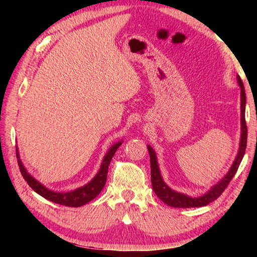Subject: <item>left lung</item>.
Instances as JSON below:
<instances>
[{"instance_id":"1","label":"left lung","mask_w":257,"mask_h":257,"mask_svg":"<svg viewBox=\"0 0 257 257\" xmlns=\"http://www.w3.org/2000/svg\"><path fill=\"white\" fill-rule=\"evenodd\" d=\"M238 85L240 87V124H241V133H240V142H239V149L236 159H234L231 168L229 169L227 175L222 179L217 181L214 186L211 187V189L206 191L205 194L198 197H191L188 195L178 193V191L171 189L167 184H165L162 176H161L158 159H156L155 151L152 149L150 145H147L150 158H151V180L152 187H153L154 193L156 194L161 201L172 207H181V208H189V207H201L205 206L215 199L223 193V190L227 188L230 180L232 179L233 176L236 175L239 164L243 158L247 145V127L245 121V106H246V94L243 84L240 77L237 76Z\"/></svg>"}]
</instances>
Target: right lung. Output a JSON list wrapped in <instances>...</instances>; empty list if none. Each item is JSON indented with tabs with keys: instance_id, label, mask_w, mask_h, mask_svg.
Returning a JSON list of instances; mask_svg holds the SVG:
<instances>
[{
	"instance_id": "right-lung-1",
	"label": "right lung",
	"mask_w": 257,
	"mask_h": 257,
	"mask_svg": "<svg viewBox=\"0 0 257 257\" xmlns=\"http://www.w3.org/2000/svg\"><path fill=\"white\" fill-rule=\"evenodd\" d=\"M123 141L116 142L115 144H113L108 151L106 152L105 156L103 158V161L101 163V168H99L98 172L96 173L92 180H90L88 184L85 186L79 187L75 190L67 191V193H59V191H53L49 188H46L44 185H42L40 181L35 179L33 176L29 175L27 169L24 167L23 162L20 160L19 151L18 147H17V159H18V164L19 169L25 180L27 181V184L32 187L34 191H36L38 195H41L42 197L49 199L51 202H54L56 204H61V205L64 206H71V207H79L85 205L90 201L97 196V195L101 193L102 189L104 188V185L106 182V177H107V171H108V165H110L111 160L113 155L116 152L122 144Z\"/></svg>"
}]
</instances>
